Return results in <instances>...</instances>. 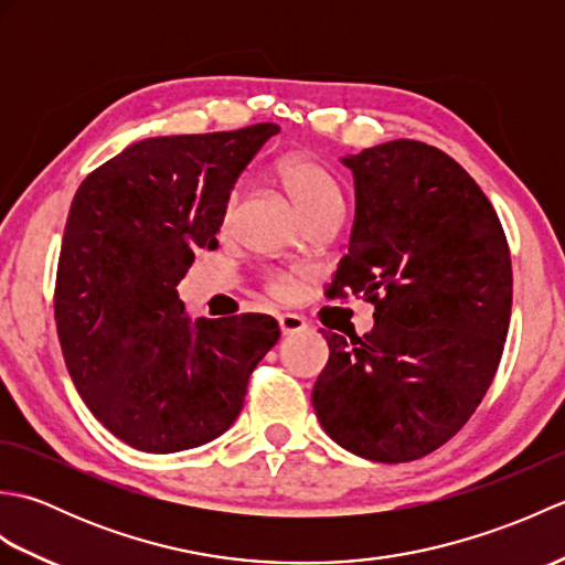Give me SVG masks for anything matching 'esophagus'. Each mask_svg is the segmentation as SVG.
I'll use <instances>...</instances> for the list:
<instances>
[{"label": "esophagus", "mask_w": 565, "mask_h": 565, "mask_svg": "<svg viewBox=\"0 0 565 565\" xmlns=\"http://www.w3.org/2000/svg\"><path fill=\"white\" fill-rule=\"evenodd\" d=\"M279 328H281L284 338H289V334L303 332L308 326H306V320H303L301 316H296V313H281V316H279Z\"/></svg>", "instance_id": "obj_1"}]
</instances>
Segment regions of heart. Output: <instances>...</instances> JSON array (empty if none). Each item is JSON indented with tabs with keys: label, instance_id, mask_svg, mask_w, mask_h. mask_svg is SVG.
Wrapping results in <instances>:
<instances>
[{
	"label": "heart",
	"instance_id": "obj_1",
	"mask_svg": "<svg viewBox=\"0 0 565 565\" xmlns=\"http://www.w3.org/2000/svg\"><path fill=\"white\" fill-rule=\"evenodd\" d=\"M276 177H279L281 186L289 191L296 209L303 213V218L310 223L322 215L342 213L344 211V196L342 186L326 164L318 162L310 154H284V158L274 167ZM237 194L231 191L225 196L221 209V227L225 231L233 223ZM298 271H271L264 279V289L276 298H291L298 286Z\"/></svg>",
	"mask_w": 565,
	"mask_h": 565
}]
</instances>
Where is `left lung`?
<instances>
[{
    "label": "left lung",
    "instance_id": "1",
    "mask_svg": "<svg viewBox=\"0 0 565 565\" xmlns=\"http://www.w3.org/2000/svg\"><path fill=\"white\" fill-rule=\"evenodd\" d=\"M344 164L356 215L328 296L364 298L374 330H322L330 356L310 401L347 451L405 463L449 441L493 383L512 310L510 245L481 186L427 142L391 140Z\"/></svg>",
    "mask_w": 565,
    "mask_h": 565
}]
</instances>
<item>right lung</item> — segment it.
<instances>
[{
	"instance_id": "add662e5",
	"label": "right lung",
	"mask_w": 565,
	"mask_h": 565,
	"mask_svg": "<svg viewBox=\"0 0 565 565\" xmlns=\"http://www.w3.org/2000/svg\"><path fill=\"white\" fill-rule=\"evenodd\" d=\"M274 134L134 142L79 184L55 276V322L67 371L92 415L150 454L194 449L243 411L247 381L279 340L271 316L191 326L177 284L196 247H218L235 179Z\"/></svg>"
}]
</instances>
